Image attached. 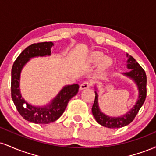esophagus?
I'll return each instance as SVG.
<instances>
[{
  "label": "esophagus",
  "mask_w": 156,
  "mask_h": 156,
  "mask_svg": "<svg viewBox=\"0 0 156 156\" xmlns=\"http://www.w3.org/2000/svg\"><path fill=\"white\" fill-rule=\"evenodd\" d=\"M92 85V83L89 81H84L80 85V89H88L89 87H90V86Z\"/></svg>",
  "instance_id": "34e87169"
}]
</instances>
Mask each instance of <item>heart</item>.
Returning <instances> with one entry per match:
<instances>
[{"label":"heart","instance_id":"1","mask_svg":"<svg viewBox=\"0 0 156 156\" xmlns=\"http://www.w3.org/2000/svg\"><path fill=\"white\" fill-rule=\"evenodd\" d=\"M89 61L90 62H93V63H96V62H101V67L102 68H105L108 67L110 65L112 61L108 57H104L103 58V55L101 53H98V52H93L91 53V55H89Z\"/></svg>","mask_w":156,"mask_h":156}]
</instances>
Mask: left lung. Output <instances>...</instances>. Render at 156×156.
I'll list each match as a JSON object with an SVG mask.
<instances>
[{
	"mask_svg": "<svg viewBox=\"0 0 156 156\" xmlns=\"http://www.w3.org/2000/svg\"><path fill=\"white\" fill-rule=\"evenodd\" d=\"M127 57L128 58L127 61V63H128L127 67L130 69V70L128 73H123V75L133 79L139 89V99L133 108L130 109L129 112H127L125 115L119 117H111L105 115L100 110L99 105H98V92L94 91L95 98H94V104L92 108L93 116L100 125L108 128H119L130 124L136 117L139 109L142 106L146 99L147 76L145 71L131 55L127 54Z\"/></svg>",
	"mask_w": 156,
	"mask_h": 156,
	"instance_id": "left-lung-1",
	"label": "left lung"
}]
</instances>
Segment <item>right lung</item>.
I'll use <instances>...</instances> for the list:
<instances>
[{"instance_id": "obj_1", "label": "right lung", "mask_w": 156, "mask_h": 156, "mask_svg": "<svg viewBox=\"0 0 156 156\" xmlns=\"http://www.w3.org/2000/svg\"><path fill=\"white\" fill-rule=\"evenodd\" d=\"M52 42L34 43L27 47L14 62L12 69L11 93L16 108L25 119L35 124H48L53 122L62 115L69 100L76 95L79 89L78 84L64 87L49 105L44 106H34L22 98L20 91V78L23 67L30 58L37 56L51 55Z\"/></svg>"}]
</instances>
